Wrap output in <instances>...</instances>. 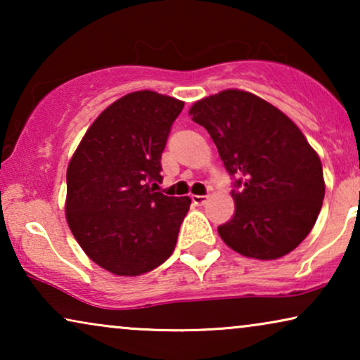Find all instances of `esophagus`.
<instances>
[{
  "instance_id": "1",
  "label": "esophagus",
  "mask_w": 360,
  "mask_h": 360,
  "mask_svg": "<svg viewBox=\"0 0 360 360\" xmlns=\"http://www.w3.org/2000/svg\"><path fill=\"white\" fill-rule=\"evenodd\" d=\"M191 200H193L195 205L201 206V205L206 203V200H208V196H206V195H191Z\"/></svg>"
}]
</instances>
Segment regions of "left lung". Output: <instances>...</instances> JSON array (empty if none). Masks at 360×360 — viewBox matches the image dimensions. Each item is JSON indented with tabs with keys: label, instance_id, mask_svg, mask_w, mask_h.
Returning <instances> with one entry per match:
<instances>
[{
	"label": "left lung",
	"instance_id": "obj_1",
	"mask_svg": "<svg viewBox=\"0 0 360 360\" xmlns=\"http://www.w3.org/2000/svg\"><path fill=\"white\" fill-rule=\"evenodd\" d=\"M188 115L210 132L226 170L238 176L236 210L218 233L245 257L274 260L313 229L324 198L323 165L290 117L254 93L223 90Z\"/></svg>",
	"mask_w": 360,
	"mask_h": 360
}]
</instances>
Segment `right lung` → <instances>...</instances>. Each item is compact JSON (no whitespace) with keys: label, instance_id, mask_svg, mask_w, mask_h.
Returning <instances> with one entry per match:
<instances>
[{"label":"right lung","instance_id":"obj_1","mask_svg":"<svg viewBox=\"0 0 360 360\" xmlns=\"http://www.w3.org/2000/svg\"><path fill=\"white\" fill-rule=\"evenodd\" d=\"M185 103L157 91L127 93L93 121L67 169L65 218L88 257L137 277L174 252L188 196L154 191L170 127Z\"/></svg>","mask_w":360,"mask_h":360}]
</instances>
